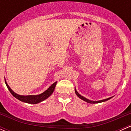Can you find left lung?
<instances>
[{
    "instance_id": "left-lung-1",
    "label": "left lung",
    "mask_w": 131,
    "mask_h": 131,
    "mask_svg": "<svg viewBox=\"0 0 131 131\" xmlns=\"http://www.w3.org/2000/svg\"><path fill=\"white\" fill-rule=\"evenodd\" d=\"M75 93H76L77 96L78 97H79V98H80V99H81V100H84V101H85V102H87V103H93V104H94V103H101V102H105V101H107V100H110V99H111V98H112V97H109V98L105 99V100H100V101H91V100H88V99L85 98V97H84V96H81V95H80V94H79L78 93V92H77V91L76 89H75Z\"/></svg>"
}]
</instances>
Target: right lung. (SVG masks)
Masks as SVG:
<instances>
[{
	"instance_id": "1",
	"label": "right lung",
	"mask_w": 131,
	"mask_h": 131,
	"mask_svg": "<svg viewBox=\"0 0 131 131\" xmlns=\"http://www.w3.org/2000/svg\"><path fill=\"white\" fill-rule=\"evenodd\" d=\"M5 82H6V86L8 88L9 91H10V92L12 94V95H13L14 97H15L16 98L19 100V101L26 103L37 104L39 103L40 102H42L43 100H46L47 97H49L51 94H52V92H54V90L57 82H55L53 84H52V85H51L47 90L44 91L43 93L39 95H29V96H22V95H19L15 93L14 91L10 89V87H9L8 84H7V82H6V79H5Z\"/></svg>"
}]
</instances>
